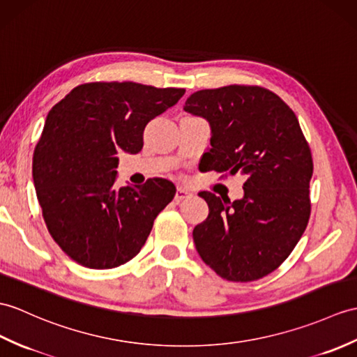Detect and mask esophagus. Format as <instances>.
<instances>
[{
  "label": "esophagus",
  "instance_id": "34e87169",
  "mask_svg": "<svg viewBox=\"0 0 357 357\" xmlns=\"http://www.w3.org/2000/svg\"><path fill=\"white\" fill-rule=\"evenodd\" d=\"M192 196H193V193H192V192H188L187 188H184V187H178V190H176V195H175V201L179 204V202L184 201V199H188V197H192Z\"/></svg>",
  "mask_w": 357,
  "mask_h": 357
}]
</instances>
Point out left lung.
I'll return each mask as SVG.
<instances>
[{
	"instance_id": "obj_1",
	"label": "left lung",
	"mask_w": 357,
	"mask_h": 357,
	"mask_svg": "<svg viewBox=\"0 0 357 357\" xmlns=\"http://www.w3.org/2000/svg\"><path fill=\"white\" fill-rule=\"evenodd\" d=\"M184 111L210 123L208 167L246 176L245 196L233 204L199 193L210 213L193 229L196 251L223 280L269 275L291 255L310 218L313 160L296 115L257 85L197 91Z\"/></svg>"
}]
</instances>
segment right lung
<instances>
[{
  "mask_svg": "<svg viewBox=\"0 0 357 357\" xmlns=\"http://www.w3.org/2000/svg\"><path fill=\"white\" fill-rule=\"evenodd\" d=\"M184 93L135 82H89L48 112L33 153V181L48 233L71 260L112 269L144 246L176 187L153 178L117 188V155L138 153L146 124Z\"/></svg>",
  "mask_w": 357,
  "mask_h": 357,
  "instance_id": "1",
  "label": "right lung"
}]
</instances>
